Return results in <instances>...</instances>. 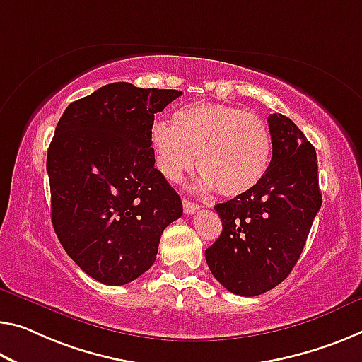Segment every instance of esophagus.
<instances>
[{
    "instance_id": "1",
    "label": "esophagus",
    "mask_w": 362,
    "mask_h": 362,
    "mask_svg": "<svg viewBox=\"0 0 362 362\" xmlns=\"http://www.w3.org/2000/svg\"><path fill=\"white\" fill-rule=\"evenodd\" d=\"M182 209H185V214L186 215H192V214H196V212H199V205L196 204V202H191V200H187V199H182Z\"/></svg>"
}]
</instances>
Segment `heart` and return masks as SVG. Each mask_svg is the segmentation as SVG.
<instances>
[{
  "label": "heart",
  "mask_w": 362,
  "mask_h": 362,
  "mask_svg": "<svg viewBox=\"0 0 362 362\" xmlns=\"http://www.w3.org/2000/svg\"><path fill=\"white\" fill-rule=\"evenodd\" d=\"M157 168L176 181L196 165L199 187L225 197L251 192L270 162V137L257 115L223 103H194L175 113V127L155 123L150 131Z\"/></svg>",
  "instance_id": "heart-1"
}]
</instances>
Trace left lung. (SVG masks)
I'll list each match as a JSON object with an SVG mask.
<instances>
[{
	"label": "left lung",
	"mask_w": 362,
	"mask_h": 362,
	"mask_svg": "<svg viewBox=\"0 0 362 362\" xmlns=\"http://www.w3.org/2000/svg\"><path fill=\"white\" fill-rule=\"evenodd\" d=\"M267 121V173L251 192L215 205L223 231L205 251L212 275L239 296L270 291L290 275L322 205L313 144L286 116Z\"/></svg>",
	"instance_id": "obj_1"
}]
</instances>
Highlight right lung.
I'll list each match as a JSON object with an SVG mask.
<instances>
[{"label":"right lung","mask_w":362,"mask_h":362,"mask_svg":"<svg viewBox=\"0 0 362 362\" xmlns=\"http://www.w3.org/2000/svg\"><path fill=\"white\" fill-rule=\"evenodd\" d=\"M113 82L72 102L47 155L54 233L93 280L126 285L157 259L182 204L155 168V113L181 95Z\"/></svg>","instance_id":"obj_1"}]
</instances>
